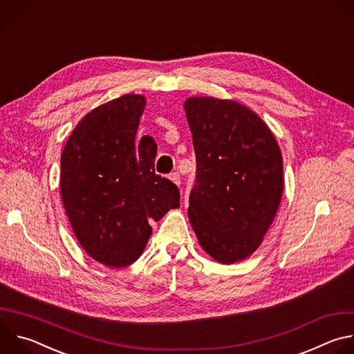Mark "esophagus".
Here are the masks:
<instances>
[{"instance_id": "1", "label": "esophagus", "mask_w": 354, "mask_h": 354, "mask_svg": "<svg viewBox=\"0 0 354 354\" xmlns=\"http://www.w3.org/2000/svg\"><path fill=\"white\" fill-rule=\"evenodd\" d=\"M169 179L175 183V185H180V176H179V174L178 172H174V174H171V176H169Z\"/></svg>"}]
</instances>
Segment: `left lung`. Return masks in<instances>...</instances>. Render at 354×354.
Segmentation results:
<instances>
[{"label":"left lung","instance_id":"8db88e82","mask_svg":"<svg viewBox=\"0 0 354 354\" xmlns=\"http://www.w3.org/2000/svg\"><path fill=\"white\" fill-rule=\"evenodd\" d=\"M197 162L189 221L216 262L232 265L259 248L279 210L283 157L269 126L232 99L183 104Z\"/></svg>","mask_w":354,"mask_h":354}]
</instances>
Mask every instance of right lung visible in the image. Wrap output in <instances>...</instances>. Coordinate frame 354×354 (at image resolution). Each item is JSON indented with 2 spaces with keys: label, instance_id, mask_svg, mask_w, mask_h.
Wrapping results in <instances>:
<instances>
[{
  "label": "right lung",
  "instance_id": "obj_1",
  "mask_svg": "<svg viewBox=\"0 0 354 354\" xmlns=\"http://www.w3.org/2000/svg\"><path fill=\"white\" fill-rule=\"evenodd\" d=\"M147 99L127 93L88 112L62 154L60 190L77 241L108 268L142 254L153 228L179 207V190L154 172L157 144L136 136Z\"/></svg>",
  "mask_w": 354,
  "mask_h": 354
}]
</instances>
